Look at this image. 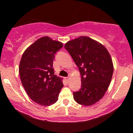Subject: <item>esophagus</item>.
<instances>
[{"label":"esophagus","instance_id":"34e87169","mask_svg":"<svg viewBox=\"0 0 133 133\" xmlns=\"http://www.w3.org/2000/svg\"><path fill=\"white\" fill-rule=\"evenodd\" d=\"M65 81H66L67 82H68V81H69V80H70V77H65Z\"/></svg>","mask_w":133,"mask_h":133}]
</instances>
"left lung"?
<instances>
[{
  "instance_id": "obj_1",
  "label": "left lung",
  "mask_w": 133,
  "mask_h": 133,
  "mask_svg": "<svg viewBox=\"0 0 133 133\" xmlns=\"http://www.w3.org/2000/svg\"><path fill=\"white\" fill-rule=\"evenodd\" d=\"M65 48L81 75V88L73 92L74 99L84 106L95 104L105 95L111 81L114 66L110 53L102 43L87 36L67 42Z\"/></svg>"
}]
</instances>
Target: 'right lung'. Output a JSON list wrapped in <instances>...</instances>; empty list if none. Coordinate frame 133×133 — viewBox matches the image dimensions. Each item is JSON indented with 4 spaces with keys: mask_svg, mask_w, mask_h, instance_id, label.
Returning a JSON list of instances; mask_svg holds the SVG:
<instances>
[{
    "mask_svg": "<svg viewBox=\"0 0 133 133\" xmlns=\"http://www.w3.org/2000/svg\"><path fill=\"white\" fill-rule=\"evenodd\" d=\"M63 46L48 36L42 37L28 46L20 62L19 71L23 88L32 101L50 106L58 100L63 87L62 78L54 75V54Z\"/></svg>",
    "mask_w": 133,
    "mask_h": 133,
    "instance_id": "right-lung-1",
    "label": "right lung"
}]
</instances>
